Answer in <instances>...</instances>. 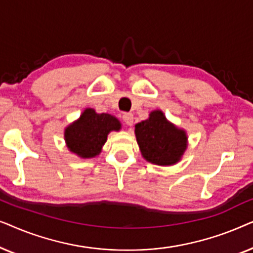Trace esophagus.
<instances>
[{"label":"esophagus","mask_w":253,"mask_h":253,"mask_svg":"<svg viewBox=\"0 0 253 253\" xmlns=\"http://www.w3.org/2000/svg\"><path fill=\"white\" fill-rule=\"evenodd\" d=\"M123 121L127 126H131L133 123V115L131 113H124L123 114Z\"/></svg>","instance_id":"1"}]
</instances>
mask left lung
Listing matches in <instances>:
<instances>
[{"label":"left lung","mask_w":253,"mask_h":253,"mask_svg":"<svg viewBox=\"0 0 253 253\" xmlns=\"http://www.w3.org/2000/svg\"><path fill=\"white\" fill-rule=\"evenodd\" d=\"M134 132L141 154L152 164L174 165L186 148L184 131L169 123L160 110H154L150 119L136 124Z\"/></svg>","instance_id":"obj_1"}]
</instances>
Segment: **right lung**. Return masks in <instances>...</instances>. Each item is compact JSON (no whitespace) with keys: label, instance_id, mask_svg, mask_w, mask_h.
Returning <instances> with one entry per match:
<instances>
[{"label":"right lung","instance_id":"add662e5","mask_svg":"<svg viewBox=\"0 0 253 253\" xmlns=\"http://www.w3.org/2000/svg\"><path fill=\"white\" fill-rule=\"evenodd\" d=\"M120 129L121 123L116 117L87 108L77 122L65 129L64 137L71 152L82 158H93L101 152L110 131Z\"/></svg>","mask_w":253,"mask_h":253}]
</instances>
